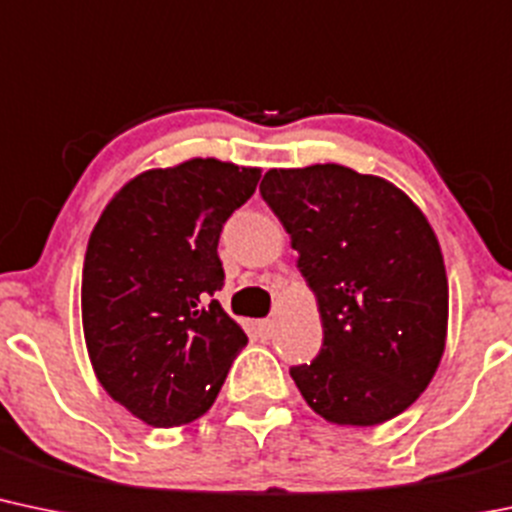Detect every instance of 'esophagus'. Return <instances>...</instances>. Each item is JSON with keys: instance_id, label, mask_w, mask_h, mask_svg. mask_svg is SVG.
Returning <instances> with one entry per match:
<instances>
[{"instance_id": "esophagus-1", "label": "esophagus", "mask_w": 512, "mask_h": 512, "mask_svg": "<svg viewBox=\"0 0 512 512\" xmlns=\"http://www.w3.org/2000/svg\"><path fill=\"white\" fill-rule=\"evenodd\" d=\"M257 335H260V338H272L274 335V320L272 318H265V320H257Z\"/></svg>"}]
</instances>
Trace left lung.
I'll list each match as a JSON object with an SVG mask.
<instances>
[{
  "instance_id": "8db88e82",
  "label": "left lung",
  "mask_w": 512,
  "mask_h": 512,
  "mask_svg": "<svg viewBox=\"0 0 512 512\" xmlns=\"http://www.w3.org/2000/svg\"><path fill=\"white\" fill-rule=\"evenodd\" d=\"M262 199L318 299L323 347L289 369L338 425L386 423L428 389L447 338V274L428 218L391 182L342 165L269 170Z\"/></svg>"
}]
</instances>
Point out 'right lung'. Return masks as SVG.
Listing matches in <instances>:
<instances>
[{"label":"right lung","instance_id":"1","mask_svg":"<svg viewBox=\"0 0 512 512\" xmlns=\"http://www.w3.org/2000/svg\"><path fill=\"white\" fill-rule=\"evenodd\" d=\"M260 170L196 157L131 179L89 235L82 323L99 384L153 428L192 423L216 401L247 335L213 299L218 240Z\"/></svg>","mask_w":512,"mask_h":512}]
</instances>
